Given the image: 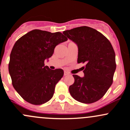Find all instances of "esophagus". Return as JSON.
<instances>
[{
	"mask_svg": "<svg viewBox=\"0 0 130 130\" xmlns=\"http://www.w3.org/2000/svg\"><path fill=\"white\" fill-rule=\"evenodd\" d=\"M70 75V73H69V72H64V75L66 76V75Z\"/></svg>",
	"mask_w": 130,
	"mask_h": 130,
	"instance_id": "34e87169",
	"label": "esophagus"
}]
</instances>
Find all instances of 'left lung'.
<instances>
[{"label":"left lung","mask_w":130,"mask_h":130,"mask_svg":"<svg viewBox=\"0 0 130 130\" xmlns=\"http://www.w3.org/2000/svg\"><path fill=\"white\" fill-rule=\"evenodd\" d=\"M63 34L77 45L78 63L86 64L83 77L73 75L75 82L70 86V93L79 102L94 103L104 96L113 83L116 70L113 48L103 34L87 26Z\"/></svg>","instance_id":"obj_1"}]
</instances>
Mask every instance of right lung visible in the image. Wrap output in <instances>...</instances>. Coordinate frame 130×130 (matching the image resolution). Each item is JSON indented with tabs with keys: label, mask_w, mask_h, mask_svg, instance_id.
<instances>
[{
	"label": "right lung",
	"mask_w": 130,
	"mask_h": 130,
	"mask_svg": "<svg viewBox=\"0 0 130 130\" xmlns=\"http://www.w3.org/2000/svg\"><path fill=\"white\" fill-rule=\"evenodd\" d=\"M68 40L60 32L33 30L23 35L12 48L9 71L12 85L26 102L42 105L52 98L63 70H50L45 60L54 54L57 45Z\"/></svg>",
	"instance_id": "add662e5"
}]
</instances>
